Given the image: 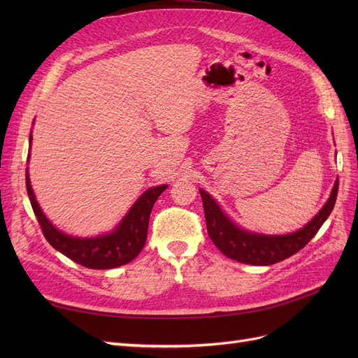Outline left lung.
<instances>
[{"instance_id": "1", "label": "left lung", "mask_w": 358, "mask_h": 358, "mask_svg": "<svg viewBox=\"0 0 358 358\" xmlns=\"http://www.w3.org/2000/svg\"><path fill=\"white\" fill-rule=\"evenodd\" d=\"M339 182L336 180L330 197L321 210L300 230L288 234H262L249 231L237 225L227 215L216 200L204 189H199L203 200L206 225L215 246L236 262L252 266H270L294 255L318 233L321 225L331 213L336 197H338Z\"/></svg>"}]
</instances>
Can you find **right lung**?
I'll use <instances>...</instances> for the list:
<instances>
[{
    "label": "right lung",
    "mask_w": 358,
    "mask_h": 358,
    "mask_svg": "<svg viewBox=\"0 0 358 358\" xmlns=\"http://www.w3.org/2000/svg\"><path fill=\"white\" fill-rule=\"evenodd\" d=\"M31 142L32 136L29 134V149ZM25 180L32 210H34L37 216L41 231L45 234L46 241L55 248L57 251L73 259L74 263L96 270L124 266L140 254V251H142L146 243L150 212H152L157 199L161 196L162 191L167 189L169 187L158 185L148 188L142 196L134 201V204L129 208L124 218L117 222V225L112 231L94 237H78L58 230L57 227L46 218V215L43 213L36 199V194L31 187L28 167Z\"/></svg>",
    "instance_id": "obj_1"
}]
</instances>
